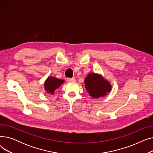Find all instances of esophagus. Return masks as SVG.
<instances>
[{
  "label": "esophagus",
  "mask_w": 153,
  "mask_h": 153,
  "mask_svg": "<svg viewBox=\"0 0 153 153\" xmlns=\"http://www.w3.org/2000/svg\"><path fill=\"white\" fill-rule=\"evenodd\" d=\"M67 81H68V82H74V81H76V79H75V77L68 78V79H67Z\"/></svg>",
  "instance_id": "esophagus-1"
}]
</instances>
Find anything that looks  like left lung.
Listing matches in <instances>:
<instances>
[{
    "mask_svg": "<svg viewBox=\"0 0 153 153\" xmlns=\"http://www.w3.org/2000/svg\"><path fill=\"white\" fill-rule=\"evenodd\" d=\"M84 83L87 91L94 99L106 95L110 92L112 88L111 84L101 74L93 72L87 76Z\"/></svg>",
    "mask_w": 153,
    "mask_h": 153,
    "instance_id": "8db88e82",
    "label": "left lung"
}]
</instances>
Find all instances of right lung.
I'll list each match as a JSON object with an SVG mask.
<instances>
[{
	"label": "right lung",
	"instance_id": "obj_1",
	"mask_svg": "<svg viewBox=\"0 0 153 153\" xmlns=\"http://www.w3.org/2000/svg\"><path fill=\"white\" fill-rule=\"evenodd\" d=\"M64 82V80L58 79L55 77L49 76L44 83V88L48 94L53 95L55 91Z\"/></svg>",
	"mask_w": 153,
	"mask_h": 153
}]
</instances>
